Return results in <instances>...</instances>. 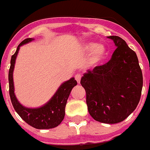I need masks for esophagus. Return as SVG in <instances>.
I'll return each mask as SVG.
<instances>
[{
  "instance_id": "1",
  "label": "esophagus",
  "mask_w": 150,
  "mask_h": 150,
  "mask_svg": "<svg viewBox=\"0 0 150 150\" xmlns=\"http://www.w3.org/2000/svg\"><path fill=\"white\" fill-rule=\"evenodd\" d=\"M74 77H75V80H76V81H77V83H80V81H81V77H82V75H81V74H76V75H75V76H74Z\"/></svg>"
}]
</instances>
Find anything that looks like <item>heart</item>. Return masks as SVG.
Instances as JSON below:
<instances>
[{
    "label": "heart",
    "instance_id": "b5f03b06",
    "mask_svg": "<svg viewBox=\"0 0 150 150\" xmlns=\"http://www.w3.org/2000/svg\"><path fill=\"white\" fill-rule=\"evenodd\" d=\"M84 50L92 51L91 60L94 63H98L105 58L106 56V49L104 45H98L95 42H89L85 44Z\"/></svg>",
    "mask_w": 150,
    "mask_h": 150
}]
</instances>
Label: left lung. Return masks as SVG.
<instances>
[{"mask_svg":"<svg viewBox=\"0 0 150 150\" xmlns=\"http://www.w3.org/2000/svg\"><path fill=\"white\" fill-rule=\"evenodd\" d=\"M117 46L111 59L83 75L81 84L86 91L89 114L94 120L106 124L124 121L139 102L142 74L136 53L124 39L116 35Z\"/></svg>","mask_w":150,"mask_h":150,"instance_id":"8db88e82","label":"left lung"}]
</instances>
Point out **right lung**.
<instances>
[{
    "instance_id": "right-lung-1",
    "label": "right lung",
    "mask_w": 150,
    "mask_h": 150,
    "mask_svg": "<svg viewBox=\"0 0 150 150\" xmlns=\"http://www.w3.org/2000/svg\"><path fill=\"white\" fill-rule=\"evenodd\" d=\"M32 40L33 39L32 38H28L23 40L18 45L16 52L11 56V67L8 74L9 94L14 110L26 123L38 129H52L58 126L63 120L65 116V107L67 101L71 90L74 86H76L77 83L74 78H71L69 81L63 83L59 87L58 91L51 98V100L42 107L39 108H28L22 106L14 95L13 70L20 46Z\"/></svg>"
}]
</instances>
